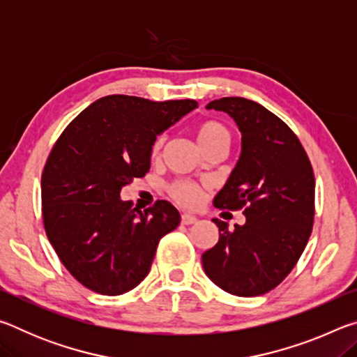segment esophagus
I'll return each instance as SVG.
<instances>
[{"label":"esophagus","instance_id":"1","mask_svg":"<svg viewBox=\"0 0 357 357\" xmlns=\"http://www.w3.org/2000/svg\"><path fill=\"white\" fill-rule=\"evenodd\" d=\"M198 219L195 215H192V214H183L181 215V223H183V225H192V223H195Z\"/></svg>","mask_w":357,"mask_h":357}]
</instances>
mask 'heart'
<instances>
[{
  "instance_id": "heart-1",
  "label": "heart",
  "mask_w": 357,
  "mask_h": 357,
  "mask_svg": "<svg viewBox=\"0 0 357 357\" xmlns=\"http://www.w3.org/2000/svg\"><path fill=\"white\" fill-rule=\"evenodd\" d=\"M197 142L200 144L202 149L208 146L211 143H215L219 140H229V134L225 129V126H222L217 121H204L200 126H198L195 130ZM164 137H157L153 148H151V154L153 157H157L160 154V149L164 146ZM172 197L176 200L179 204H183L185 208H193L202 202V189L192 183H185V181H179V183L173 184L170 189Z\"/></svg>"
}]
</instances>
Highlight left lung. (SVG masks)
<instances>
[{"mask_svg":"<svg viewBox=\"0 0 357 357\" xmlns=\"http://www.w3.org/2000/svg\"><path fill=\"white\" fill-rule=\"evenodd\" d=\"M208 110L227 113L241 132V154L215 208H244V225L219 227V243L202 255L206 275L223 291L259 296L289 274L305 249L315 215V176L298 137L258 102L222 98Z\"/></svg>","mask_w":357,"mask_h":357,"instance_id":"left-lung-1","label":"left lung"}]
</instances>
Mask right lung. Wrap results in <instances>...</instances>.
<instances>
[{"instance_id": "right-lung-1", "label": "right lung", "mask_w": 357, "mask_h": 357, "mask_svg": "<svg viewBox=\"0 0 357 357\" xmlns=\"http://www.w3.org/2000/svg\"><path fill=\"white\" fill-rule=\"evenodd\" d=\"M197 107L192 99L105 96L58 138L42 173V215L48 241L82 285L118 296L148 275L157 244L181 215L165 200L142 213L121 190L149 172L155 138Z\"/></svg>"}]
</instances>
